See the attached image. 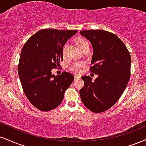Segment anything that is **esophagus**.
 Returning a JSON list of instances; mask_svg holds the SVG:
<instances>
[{
    "label": "esophagus",
    "instance_id": "34e87169",
    "mask_svg": "<svg viewBox=\"0 0 146 146\" xmlns=\"http://www.w3.org/2000/svg\"><path fill=\"white\" fill-rule=\"evenodd\" d=\"M80 78V77L79 76V75H75V80H78V79H79Z\"/></svg>",
    "mask_w": 146,
    "mask_h": 146
}]
</instances>
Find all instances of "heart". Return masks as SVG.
Returning a JSON list of instances; mask_svg holds the SVG:
<instances>
[{
    "label": "heart",
    "instance_id": "1",
    "mask_svg": "<svg viewBox=\"0 0 146 146\" xmlns=\"http://www.w3.org/2000/svg\"><path fill=\"white\" fill-rule=\"evenodd\" d=\"M76 44L79 46V48L81 49L84 46L88 45V42H87L86 40L82 38H80L78 39H77L76 40ZM65 48H66V46H64L63 48V54H64L65 52ZM84 66V63L82 62H73L70 66V69L73 71L75 73H80L81 71L82 68Z\"/></svg>",
    "mask_w": 146,
    "mask_h": 146
}]
</instances>
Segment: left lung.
I'll return each mask as SVG.
<instances>
[{"instance_id": "obj_1", "label": "left lung", "mask_w": 146, "mask_h": 146, "mask_svg": "<svg viewBox=\"0 0 146 146\" xmlns=\"http://www.w3.org/2000/svg\"><path fill=\"white\" fill-rule=\"evenodd\" d=\"M80 34L90 41L93 49L90 71L98 75L92 82L82 77L84 86L80 90L81 100L93 113L109 109L123 94L130 76V54L116 35L104 30H84Z\"/></svg>"}]
</instances>
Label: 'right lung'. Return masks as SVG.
Wrapping results in <instances>:
<instances>
[{"instance_id":"1","label":"right lung","mask_w":146,"mask_h":146,"mask_svg":"<svg viewBox=\"0 0 146 146\" xmlns=\"http://www.w3.org/2000/svg\"><path fill=\"white\" fill-rule=\"evenodd\" d=\"M77 30L42 29L33 35L22 48L18 72L24 93L31 104L42 111L57 108L74 80L63 72L51 73L63 60V47Z\"/></svg>"}]
</instances>
